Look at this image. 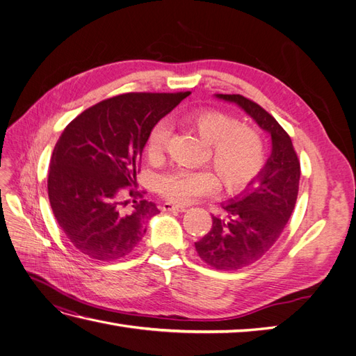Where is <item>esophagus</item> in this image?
I'll use <instances>...</instances> for the list:
<instances>
[{"label": "esophagus", "instance_id": "esophagus-1", "mask_svg": "<svg viewBox=\"0 0 356 356\" xmlns=\"http://www.w3.org/2000/svg\"><path fill=\"white\" fill-rule=\"evenodd\" d=\"M163 211H177V212H186L187 208L182 207V204H175V203H170V202H165L163 207H161Z\"/></svg>", "mask_w": 356, "mask_h": 356}]
</instances>
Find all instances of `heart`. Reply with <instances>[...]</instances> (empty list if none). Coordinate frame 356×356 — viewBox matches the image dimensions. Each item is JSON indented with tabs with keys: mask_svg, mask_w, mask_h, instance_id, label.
<instances>
[{
	"mask_svg": "<svg viewBox=\"0 0 356 356\" xmlns=\"http://www.w3.org/2000/svg\"><path fill=\"white\" fill-rule=\"evenodd\" d=\"M193 132L209 144L211 161L221 184L229 191H239L260 174L264 165V143L254 127L241 124L232 114L220 110H196L182 117ZM170 136V124L160 120L147 139V156L160 160ZM218 179L211 170L177 169L159 177L157 191L174 203H188L213 191Z\"/></svg>",
	"mask_w": 356,
	"mask_h": 356,
	"instance_id": "1",
	"label": "heart"
}]
</instances>
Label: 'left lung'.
<instances>
[{"instance_id": "left-lung-1", "label": "left lung", "mask_w": 356, "mask_h": 356, "mask_svg": "<svg viewBox=\"0 0 356 356\" xmlns=\"http://www.w3.org/2000/svg\"><path fill=\"white\" fill-rule=\"evenodd\" d=\"M215 96L239 105L272 136V154L260 174L238 197L222 204V215H212L211 230L195 243L208 266L238 270L260 260L284 232L298 195L300 160L289 135L260 105L242 95Z\"/></svg>"}]
</instances>
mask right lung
Masks as SVG:
<instances>
[{
    "instance_id": "obj_1",
    "label": "right lung",
    "mask_w": 356,
    "mask_h": 356,
    "mask_svg": "<svg viewBox=\"0 0 356 356\" xmlns=\"http://www.w3.org/2000/svg\"><path fill=\"white\" fill-rule=\"evenodd\" d=\"M188 95H118L83 111L62 132L50 161L49 200L80 252L113 261L143 239L145 222L160 212L132 187L143 149L154 124ZM124 191L134 202L131 211H124Z\"/></svg>"
}]
</instances>
